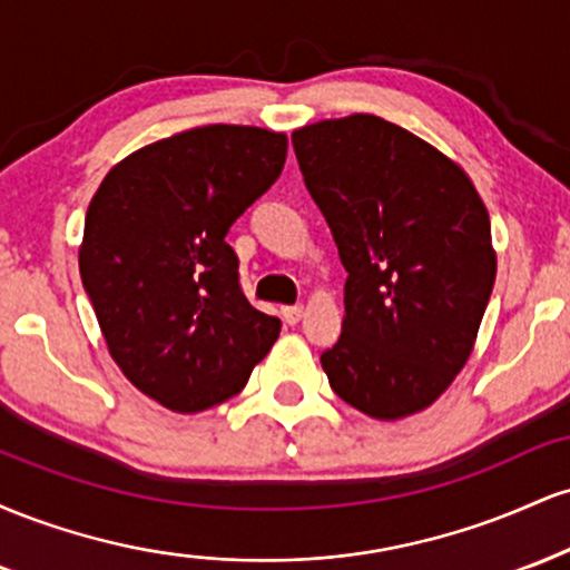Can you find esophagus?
Returning <instances> with one entry per match:
<instances>
[{"mask_svg": "<svg viewBox=\"0 0 570 570\" xmlns=\"http://www.w3.org/2000/svg\"><path fill=\"white\" fill-rule=\"evenodd\" d=\"M281 313H284L286 324H297L303 318V305H286Z\"/></svg>", "mask_w": 570, "mask_h": 570, "instance_id": "obj_1", "label": "esophagus"}]
</instances>
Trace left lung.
I'll list each match as a JSON object with an SVG mask.
<instances>
[{
	"instance_id": "left-lung-1",
	"label": "left lung",
	"mask_w": 570,
	"mask_h": 570,
	"mask_svg": "<svg viewBox=\"0 0 570 570\" xmlns=\"http://www.w3.org/2000/svg\"><path fill=\"white\" fill-rule=\"evenodd\" d=\"M292 144L348 271L330 385L375 421L423 412L466 367L493 292L485 203L453 158L377 115L311 122Z\"/></svg>"
}]
</instances>
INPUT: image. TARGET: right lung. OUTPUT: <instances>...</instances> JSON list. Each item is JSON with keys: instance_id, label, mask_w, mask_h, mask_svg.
Wrapping results in <instances>:
<instances>
[{"instance_id": "1", "label": "right lung", "mask_w": 570, "mask_h": 570, "mask_svg": "<svg viewBox=\"0 0 570 570\" xmlns=\"http://www.w3.org/2000/svg\"><path fill=\"white\" fill-rule=\"evenodd\" d=\"M286 134L203 126L115 163L85 214L82 286L109 356L144 396L203 412L244 389L281 322L240 292L233 222L271 189Z\"/></svg>"}]
</instances>
